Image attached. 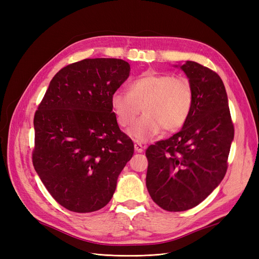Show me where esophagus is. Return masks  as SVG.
Segmentation results:
<instances>
[{"mask_svg": "<svg viewBox=\"0 0 259 259\" xmlns=\"http://www.w3.org/2000/svg\"><path fill=\"white\" fill-rule=\"evenodd\" d=\"M134 148H135V151L138 152V153H142L144 151V149H145V147L142 144H139V143H136L134 145Z\"/></svg>", "mask_w": 259, "mask_h": 259, "instance_id": "1", "label": "esophagus"}]
</instances>
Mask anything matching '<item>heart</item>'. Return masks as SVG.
<instances>
[{
	"instance_id": "heart-1",
	"label": "heart",
	"mask_w": 259,
	"mask_h": 259,
	"mask_svg": "<svg viewBox=\"0 0 259 259\" xmlns=\"http://www.w3.org/2000/svg\"><path fill=\"white\" fill-rule=\"evenodd\" d=\"M111 105L123 127L135 121L140 110L144 115L128 130L138 143L150 142L164 128L175 132L184 126L193 106V90L184 76L149 70L130 85V92L115 91Z\"/></svg>"
}]
</instances>
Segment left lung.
Returning <instances> with one entry per match:
<instances>
[{
  "label": "left lung",
  "mask_w": 259,
  "mask_h": 259,
  "mask_svg": "<svg viewBox=\"0 0 259 259\" xmlns=\"http://www.w3.org/2000/svg\"><path fill=\"white\" fill-rule=\"evenodd\" d=\"M174 66L191 83L192 110L178 133L147 149L146 186L160 207L183 211L200 204L222 183L234 128L221 76L195 61Z\"/></svg>",
  "instance_id": "obj_1"
}]
</instances>
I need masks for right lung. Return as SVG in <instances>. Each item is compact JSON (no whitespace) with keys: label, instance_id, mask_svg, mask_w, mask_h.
Returning a JSON list of instances; mask_svg holds the SVG:
<instances>
[{"label":"right lung","instance_id":"add662e5","mask_svg":"<svg viewBox=\"0 0 259 259\" xmlns=\"http://www.w3.org/2000/svg\"><path fill=\"white\" fill-rule=\"evenodd\" d=\"M131 67L116 58L84 59L56 73L34 115V169L61 206L90 213L113 197L134 153L121 132L111 96Z\"/></svg>","mask_w":259,"mask_h":259}]
</instances>
